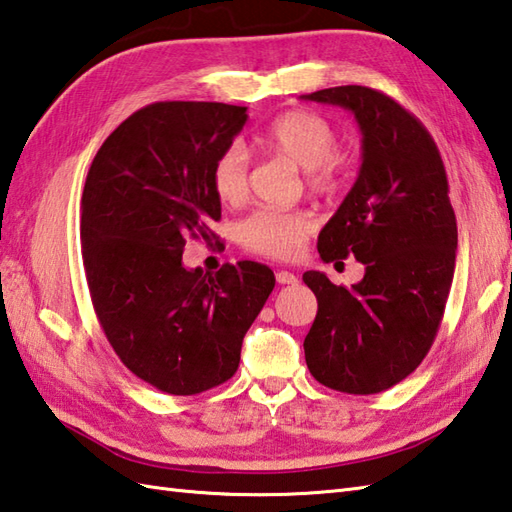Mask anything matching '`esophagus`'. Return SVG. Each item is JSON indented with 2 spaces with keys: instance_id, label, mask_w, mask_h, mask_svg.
Instances as JSON below:
<instances>
[{
  "instance_id": "34e87169",
  "label": "esophagus",
  "mask_w": 512,
  "mask_h": 512,
  "mask_svg": "<svg viewBox=\"0 0 512 512\" xmlns=\"http://www.w3.org/2000/svg\"><path fill=\"white\" fill-rule=\"evenodd\" d=\"M277 281H279V284H284V286H290V284H297L299 277L295 273H290V270H279Z\"/></svg>"
}]
</instances>
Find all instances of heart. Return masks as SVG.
Wrapping results in <instances>:
<instances>
[{"label": "heart", "instance_id": "heart-1", "mask_svg": "<svg viewBox=\"0 0 512 512\" xmlns=\"http://www.w3.org/2000/svg\"><path fill=\"white\" fill-rule=\"evenodd\" d=\"M266 145L297 167L308 171V184L317 193L339 191L350 167L336 154L339 134L334 125L317 112L292 110L281 114L268 127ZM213 191L224 204H242L248 195V154L244 145H226L213 162ZM312 231V220L299 211H255L237 226V237L250 253L270 257H292L301 250Z\"/></svg>", "mask_w": 512, "mask_h": 512}]
</instances>
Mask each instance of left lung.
Wrapping results in <instances>:
<instances>
[{
	"instance_id": "obj_1",
	"label": "left lung",
	"mask_w": 512,
	"mask_h": 512,
	"mask_svg": "<svg viewBox=\"0 0 512 512\" xmlns=\"http://www.w3.org/2000/svg\"><path fill=\"white\" fill-rule=\"evenodd\" d=\"M301 99L352 112L363 134L358 178L317 246L323 262L354 255L365 275L345 288L303 273L319 301L306 363L325 387L378 394L422 363L447 306L458 248L447 171L424 125L383 92L341 85Z\"/></svg>"
}]
</instances>
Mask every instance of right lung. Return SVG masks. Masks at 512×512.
I'll use <instances>...</instances> for the list:
<instances>
[{
	"label": "right lung",
	"mask_w": 512,
	"mask_h": 512,
	"mask_svg": "<svg viewBox=\"0 0 512 512\" xmlns=\"http://www.w3.org/2000/svg\"><path fill=\"white\" fill-rule=\"evenodd\" d=\"M246 107L162 101L118 125L94 156L81 200L83 266L94 312L129 372L193 396L237 372L242 341L275 288L257 262L215 275L182 264L187 237H215L211 171Z\"/></svg>",
	"instance_id": "obj_1"
}]
</instances>
